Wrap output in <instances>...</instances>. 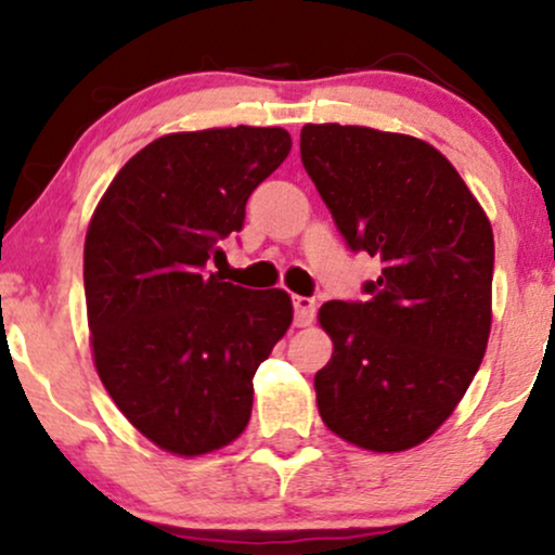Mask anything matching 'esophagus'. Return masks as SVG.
<instances>
[{
	"mask_svg": "<svg viewBox=\"0 0 555 555\" xmlns=\"http://www.w3.org/2000/svg\"><path fill=\"white\" fill-rule=\"evenodd\" d=\"M292 308H295V326L305 328L313 323L315 318V299L313 297H292Z\"/></svg>",
	"mask_w": 555,
	"mask_h": 555,
	"instance_id": "esophagus-1",
	"label": "esophagus"
}]
</instances>
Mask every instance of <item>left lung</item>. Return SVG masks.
Returning <instances> with one entry per match:
<instances>
[{
	"label": "left lung",
	"mask_w": 555,
	"mask_h": 555,
	"mask_svg": "<svg viewBox=\"0 0 555 555\" xmlns=\"http://www.w3.org/2000/svg\"><path fill=\"white\" fill-rule=\"evenodd\" d=\"M299 154L349 250L380 263L365 299L318 313L334 339L315 373L318 412L360 449H412L454 412L486 354L493 229L425 140L305 125Z\"/></svg>",
	"instance_id": "obj_1"
}]
</instances>
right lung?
Instances as JSON below:
<instances>
[{"instance_id": "obj_1", "label": "right lung", "mask_w": 555, "mask_h": 555, "mask_svg": "<svg viewBox=\"0 0 555 555\" xmlns=\"http://www.w3.org/2000/svg\"><path fill=\"white\" fill-rule=\"evenodd\" d=\"M289 149L282 127L164 135L119 169L88 227L95 371L119 412L171 454H208L245 430L253 375L292 323L286 292L208 273Z\"/></svg>"}]
</instances>
